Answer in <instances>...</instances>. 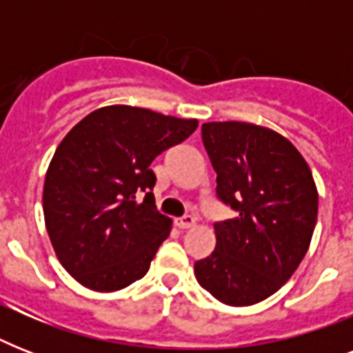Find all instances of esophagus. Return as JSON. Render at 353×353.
<instances>
[{
  "instance_id": "1",
  "label": "esophagus",
  "mask_w": 353,
  "mask_h": 353,
  "mask_svg": "<svg viewBox=\"0 0 353 353\" xmlns=\"http://www.w3.org/2000/svg\"><path fill=\"white\" fill-rule=\"evenodd\" d=\"M194 223H196V218L190 214L181 216V218H177L176 220V225L179 227V229H190V227H194Z\"/></svg>"
}]
</instances>
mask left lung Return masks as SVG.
I'll return each instance as SVG.
<instances>
[{
    "instance_id": "obj_1",
    "label": "left lung",
    "mask_w": 353,
    "mask_h": 353,
    "mask_svg": "<svg viewBox=\"0 0 353 353\" xmlns=\"http://www.w3.org/2000/svg\"><path fill=\"white\" fill-rule=\"evenodd\" d=\"M201 139L218 176L216 196L236 216L214 223V251L194 273L227 306H251L279 291L307 252L317 187L299 150L269 128L205 122Z\"/></svg>"
}]
</instances>
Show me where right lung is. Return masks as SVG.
Instances as JSON below:
<instances>
[{"label": "right lung", "instance_id": "right-lung-1", "mask_svg": "<svg viewBox=\"0 0 353 353\" xmlns=\"http://www.w3.org/2000/svg\"><path fill=\"white\" fill-rule=\"evenodd\" d=\"M196 128V119L106 106L58 144L43 185V216L58 260L77 282L108 293L148 273L172 225L155 209L150 165Z\"/></svg>", "mask_w": 353, "mask_h": 353}]
</instances>
